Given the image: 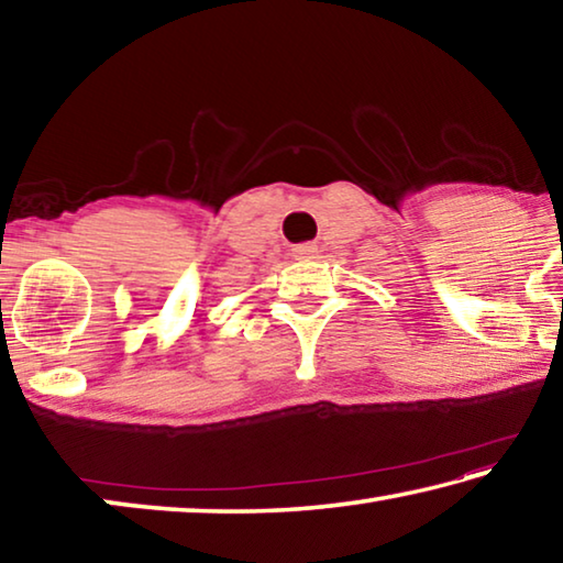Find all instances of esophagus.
<instances>
[{
  "label": "esophagus",
  "mask_w": 563,
  "mask_h": 563,
  "mask_svg": "<svg viewBox=\"0 0 563 563\" xmlns=\"http://www.w3.org/2000/svg\"><path fill=\"white\" fill-rule=\"evenodd\" d=\"M292 255L298 261H305V258H316L318 255V245L316 243H298L292 245Z\"/></svg>",
  "instance_id": "34e87169"
}]
</instances>
